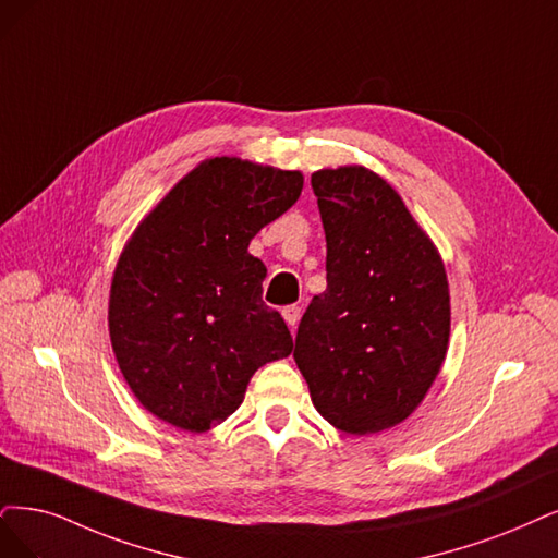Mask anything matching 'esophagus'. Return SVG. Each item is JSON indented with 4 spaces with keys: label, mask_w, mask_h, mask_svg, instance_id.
I'll list each match as a JSON object with an SVG mask.
<instances>
[{
    "label": "esophagus",
    "mask_w": 558,
    "mask_h": 558,
    "mask_svg": "<svg viewBox=\"0 0 558 558\" xmlns=\"http://www.w3.org/2000/svg\"><path fill=\"white\" fill-rule=\"evenodd\" d=\"M282 317H284L287 326L296 328V324H299V319H301V307H299V305H287V307H282Z\"/></svg>",
    "instance_id": "34e87169"
}]
</instances>
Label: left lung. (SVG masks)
Here are the masks:
<instances>
[{"instance_id":"left-lung-1","label":"left lung","mask_w":558,"mask_h":558,"mask_svg":"<svg viewBox=\"0 0 558 558\" xmlns=\"http://www.w3.org/2000/svg\"><path fill=\"white\" fill-rule=\"evenodd\" d=\"M326 232V292L299 324L294 361L319 414L347 435L402 423L448 352L450 296L435 243L361 165L311 179Z\"/></svg>"}]
</instances>
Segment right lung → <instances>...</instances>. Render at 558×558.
Wrapping results in <instances>:
<instances>
[{
    "mask_svg": "<svg viewBox=\"0 0 558 558\" xmlns=\"http://www.w3.org/2000/svg\"><path fill=\"white\" fill-rule=\"evenodd\" d=\"M301 189V172L209 158L123 247L110 340L123 379L160 421L211 429L239 409L257 367L292 354L290 328L262 301L266 268L247 245Z\"/></svg>",
    "mask_w": 558,
    "mask_h": 558,
    "instance_id": "right-lung-1",
    "label": "right lung"
}]
</instances>
